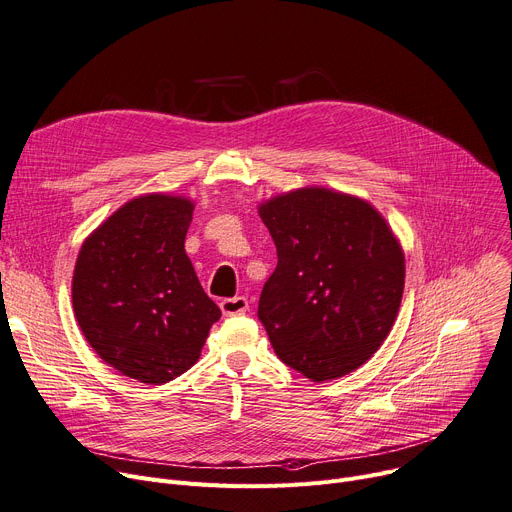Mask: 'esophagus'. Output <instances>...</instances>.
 I'll return each instance as SVG.
<instances>
[{"mask_svg":"<svg viewBox=\"0 0 512 512\" xmlns=\"http://www.w3.org/2000/svg\"><path fill=\"white\" fill-rule=\"evenodd\" d=\"M220 309L224 315H242L249 311V301L245 297H232V299H224L220 303Z\"/></svg>","mask_w":512,"mask_h":512,"instance_id":"obj_1","label":"esophagus"}]
</instances>
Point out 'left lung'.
I'll return each mask as SVG.
<instances>
[{
	"instance_id": "obj_1",
	"label": "left lung",
	"mask_w": 512,
	"mask_h": 512,
	"mask_svg": "<svg viewBox=\"0 0 512 512\" xmlns=\"http://www.w3.org/2000/svg\"><path fill=\"white\" fill-rule=\"evenodd\" d=\"M257 209L278 251L257 311L276 355L313 382L359 369L390 334L405 290V253L384 215L324 186Z\"/></svg>"
}]
</instances>
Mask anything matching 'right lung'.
Here are the masks:
<instances>
[{
    "mask_svg": "<svg viewBox=\"0 0 512 512\" xmlns=\"http://www.w3.org/2000/svg\"><path fill=\"white\" fill-rule=\"evenodd\" d=\"M195 203L149 193L124 203L78 251L72 307L93 351L122 375L166 384L201 357L222 311L184 251Z\"/></svg>",
    "mask_w": 512,
    "mask_h": 512,
    "instance_id": "add662e5",
    "label": "right lung"
}]
</instances>
